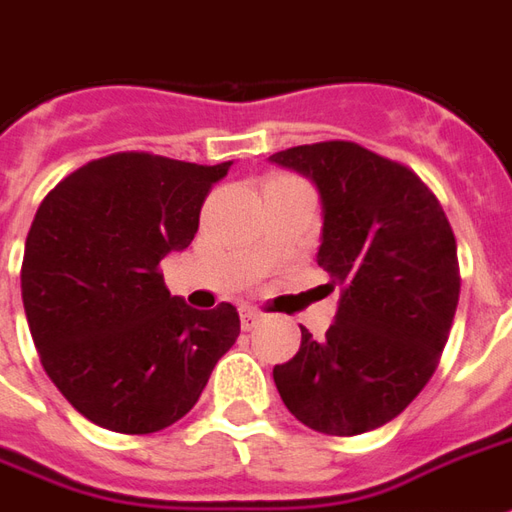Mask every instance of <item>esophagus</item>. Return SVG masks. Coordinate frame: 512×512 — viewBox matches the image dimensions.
Wrapping results in <instances>:
<instances>
[{
	"mask_svg": "<svg viewBox=\"0 0 512 512\" xmlns=\"http://www.w3.org/2000/svg\"><path fill=\"white\" fill-rule=\"evenodd\" d=\"M260 321H263V316H260L257 310H252V307H244V310H241V324H244V330H255Z\"/></svg>",
	"mask_w": 512,
	"mask_h": 512,
	"instance_id": "obj_1",
	"label": "esophagus"
}]
</instances>
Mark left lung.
I'll list each match as a JSON object with an SVG mask.
<instances>
[{
	"mask_svg": "<svg viewBox=\"0 0 512 512\" xmlns=\"http://www.w3.org/2000/svg\"><path fill=\"white\" fill-rule=\"evenodd\" d=\"M316 182V263L341 288L338 313L316 341L274 366L282 402L305 427L360 435L388 424L438 368L460 299L455 232L416 171L352 141L271 155Z\"/></svg>",
	"mask_w": 512,
	"mask_h": 512,
	"instance_id": "left-lung-1",
	"label": "left lung"
}]
</instances>
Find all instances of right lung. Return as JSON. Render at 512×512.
<instances>
[{
	"label": "right lung",
	"mask_w": 512,
	"mask_h": 512,
	"mask_svg": "<svg viewBox=\"0 0 512 512\" xmlns=\"http://www.w3.org/2000/svg\"><path fill=\"white\" fill-rule=\"evenodd\" d=\"M230 163L119 152L46 194L24 244L21 299L44 371L99 427L149 435L199 402L241 318L171 296L160 260L199 230L202 202Z\"/></svg>",
	"instance_id": "1"
}]
</instances>
